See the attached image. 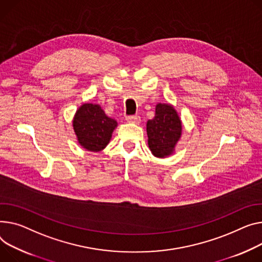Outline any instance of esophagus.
<instances>
[{
    "label": "esophagus",
    "instance_id": "esophagus-1",
    "mask_svg": "<svg viewBox=\"0 0 262 262\" xmlns=\"http://www.w3.org/2000/svg\"><path fill=\"white\" fill-rule=\"evenodd\" d=\"M126 121L128 123H134V124H138L140 123V117L139 116H132V117H126Z\"/></svg>",
    "mask_w": 262,
    "mask_h": 262
}]
</instances>
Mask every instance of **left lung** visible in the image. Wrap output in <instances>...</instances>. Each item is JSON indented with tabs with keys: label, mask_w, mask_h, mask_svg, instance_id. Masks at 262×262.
I'll use <instances>...</instances> for the list:
<instances>
[{
	"label": "left lung",
	"mask_w": 262,
	"mask_h": 262,
	"mask_svg": "<svg viewBox=\"0 0 262 262\" xmlns=\"http://www.w3.org/2000/svg\"><path fill=\"white\" fill-rule=\"evenodd\" d=\"M147 144L155 157L166 158L175 152L182 135V121L171 104L157 103L155 117L146 123Z\"/></svg>",
	"instance_id": "8db88e82"
}]
</instances>
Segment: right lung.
<instances>
[{
	"instance_id": "obj_1",
	"label": "right lung",
	"mask_w": 262,
	"mask_h": 262,
	"mask_svg": "<svg viewBox=\"0 0 262 262\" xmlns=\"http://www.w3.org/2000/svg\"><path fill=\"white\" fill-rule=\"evenodd\" d=\"M117 126L118 122L104 113L101 105L94 103H83L73 118L78 143L89 151L105 148Z\"/></svg>"
}]
</instances>
